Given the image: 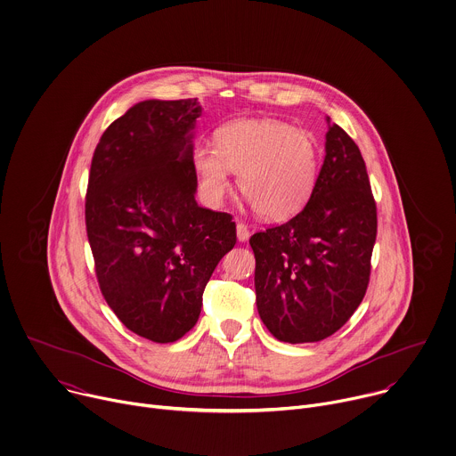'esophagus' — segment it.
Listing matches in <instances>:
<instances>
[{"label":"esophagus","mask_w":456,"mask_h":456,"mask_svg":"<svg viewBox=\"0 0 456 456\" xmlns=\"http://www.w3.org/2000/svg\"><path fill=\"white\" fill-rule=\"evenodd\" d=\"M237 239H239L240 242H246V240L249 239V228H248V224L242 223V221L237 223Z\"/></svg>","instance_id":"34e87169"}]
</instances>
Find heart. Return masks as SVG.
<instances>
[{
  "instance_id": "b5f03b06",
  "label": "heart",
  "mask_w": 456,
  "mask_h": 456,
  "mask_svg": "<svg viewBox=\"0 0 456 456\" xmlns=\"http://www.w3.org/2000/svg\"><path fill=\"white\" fill-rule=\"evenodd\" d=\"M319 146L312 134L278 119H239L216 132V148L192 151L198 191L219 205L230 189V171L255 212L269 221L297 214L310 200L319 176Z\"/></svg>"
}]
</instances>
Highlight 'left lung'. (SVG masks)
<instances>
[{
    "instance_id": "left-lung-1",
    "label": "left lung",
    "mask_w": 456,
    "mask_h": 456,
    "mask_svg": "<svg viewBox=\"0 0 456 456\" xmlns=\"http://www.w3.org/2000/svg\"><path fill=\"white\" fill-rule=\"evenodd\" d=\"M376 201L354 141L331 125L326 157L305 208L249 239L256 308L281 342H317L362 303L376 242Z\"/></svg>"
}]
</instances>
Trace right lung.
I'll list each match as a JSON object with an SVG mask.
<instances>
[{"label": "right lung", "instance_id": "obj_1", "mask_svg": "<svg viewBox=\"0 0 456 456\" xmlns=\"http://www.w3.org/2000/svg\"><path fill=\"white\" fill-rule=\"evenodd\" d=\"M196 98L148 100L102 135L91 164L86 226L100 290L139 337L167 344L198 321L203 290L235 246L232 216L196 203Z\"/></svg>", "mask_w": 456, "mask_h": 456}]
</instances>
